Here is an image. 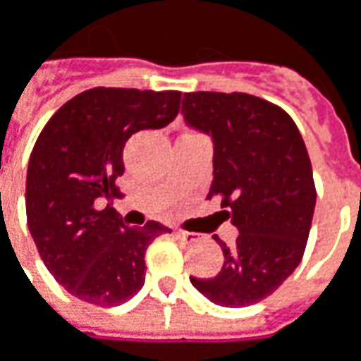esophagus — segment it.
<instances>
[{"label":"esophagus","instance_id":"1","mask_svg":"<svg viewBox=\"0 0 361 361\" xmlns=\"http://www.w3.org/2000/svg\"><path fill=\"white\" fill-rule=\"evenodd\" d=\"M173 234H176L178 238H181V240H185V243H194V240H197V234H194V232H185V230H173Z\"/></svg>","mask_w":361,"mask_h":361}]
</instances>
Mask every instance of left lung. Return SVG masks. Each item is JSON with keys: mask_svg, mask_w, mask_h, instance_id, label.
<instances>
[{"mask_svg": "<svg viewBox=\"0 0 361 361\" xmlns=\"http://www.w3.org/2000/svg\"><path fill=\"white\" fill-rule=\"evenodd\" d=\"M181 113L214 141L208 200L220 197L222 222L240 232L230 248L214 236L224 252L220 273L190 281L216 305H255L305 252L317 200L305 141L287 111L246 92H185Z\"/></svg>", "mask_w": 361, "mask_h": 361, "instance_id": "obj_1", "label": "left lung"}]
</instances>
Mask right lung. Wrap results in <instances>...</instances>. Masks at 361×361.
Segmentation results:
<instances>
[{"mask_svg":"<svg viewBox=\"0 0 361 361\" xmlns=\"http://www.w3.org/2000/svg\"><path fill=\"white\" fill-rule=\"evenodd\" d=\"M180 102V90L88 88L38 135L25 176L27 228L46 269L80 301H129L145 283V250L171 232L153 220L129 228L113 200L123 197L117 180L129 137L169 125Z\"/></svg>","mask_w":361,"mask_h":361,"instance_id":"add662e5","label":"right lung"}]
</instances>
